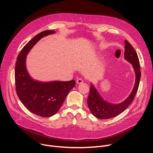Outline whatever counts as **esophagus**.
<instances>
[{
	"label": "esophagus",
	"instance_id": "esophagus-1",
	"mask_svg": "<svg viewBox=\"0 0 153 153\" xmlns=\"http://www.w3.org/2000/svg\"><path fill=\"white\" fill-rule=\"evenodd\" d=\"M83 82H84V80H83L82 79H81V78H78V79H77V81H76V83H77V84H82Z\"/></svg>",
	"mask_w": 153,
	"mask_h": 153
}]
</instances>
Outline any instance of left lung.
Returning <instances> with one entry per match:
<instances>
[{
  "label": "left lung",
  "mask_w": 153,
  "mask_h": 153,
  "mask_svg": "<svg viewBox=\"0 0 153 153\" xmlns=\"http://www.w3.org/2000/svg\"><path fill=\"white\" fill-rule=\"evenodd\" d=\"M125 59L132 64L136 74V81L134 88L129 97L125 100L120 103L113 104L104 100L94 86L91 84L87 103L91 113L97 118L105 120L118 115L130 105L137 92L141 78L139 59L137 53L133 46L126 40H125Z\"/></svg>",
  "instance_id": "left-lung-1"
}]
</instances>
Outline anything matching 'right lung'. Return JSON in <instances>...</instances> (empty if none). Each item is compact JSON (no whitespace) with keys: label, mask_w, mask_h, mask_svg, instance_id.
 I'll use <instances>...</instances> for the list:
<instances>
[{"label":"right lung","mask_w":153,"mask_h":153,"mask_svg":"<svg viewBox=\"0 0 153 153\" xmlns=\"http://www.w3.org/2000/svg\"><path fill=\"white\" fill-rule=\"evenodd\" d=\"M54 33L53 30H46L36 35L23 48L15 64V89L19 99L30 112L42 117H50L57 113L76 84L74 80L39 82L28 73L25 63L27 54L42 38Z\"/></svg>","instance_id":"right-lung-1"}]
</instances>
